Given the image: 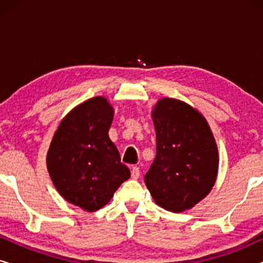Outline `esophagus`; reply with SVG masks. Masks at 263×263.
Segmentation results:
<instances>
[{
  "mask_svg": "<svg viewBox=\"0 0 263 263\" xmlns=\"http://www.w3.org/2000/svg\"><path fill=\"white\" fill-rule=\"evenodd\" d=\"M140 177V168L138 166H133L132 168V178L138 179Z\"/></svg>",
  "mask_w": 263,
  "mask_h": 263,
  "instance_id": "1",
  "label": "esophagus"
}]
</instances>
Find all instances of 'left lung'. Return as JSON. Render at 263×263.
I'll list each match as a JSON object with an SVG mask.
<instances>
[{
  "mask_svg": "<svg viewBox=\"0 0 263 263\" xmlns=\"http://www.w3.org/2000/svg\"><path fill=\"white\" fill-rule=\"evenodd\" d=\"M152 118L157 154L145 175L146 186L164 210H190L208 195L217 179L214 136L206 118L181 100L159 99Z\"/></svg>",
  "mask_w": 263,
  "mask_h": 263,
  "instance_id": "left-lung-1",
  "label": "left lung"
}]
</instances>
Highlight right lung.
<instances>
[{
    "instance_id": "add662e5",
    "label": "right lung",
    "mask_w": 263,
    "mask_h": 263,
    "mask_svg": "<svg viewBox=\"0 0 263 263\" xmlns=\"http://www.w3.org/2000/svg\"><path fill=\"white\" fill-rule=\"evenodd\" d=\"M114 107L104 97L75 106L61 121L50 143L46 166L57 192L69 203L96 212L130 177L109 138Z\"/></svg>"
}]
</instances>
